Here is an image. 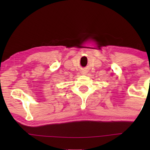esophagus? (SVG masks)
<instances>
[{
  "instance_id": "obj_1",
  "label": "esophagus",
  "mask_w": 150,
  "mask_h": 150,
  "mask_svg": "<svg viewBox=\"0 0 150 150\" xmlns=\"http://www.w3.org/2000/svg\"><path fill=\"white\" fill-rule=\"evenodd\" d=\"M83 74H85L86 73V71H85V70H84V71H83Z\"/></svg>"
}]
</instances>
